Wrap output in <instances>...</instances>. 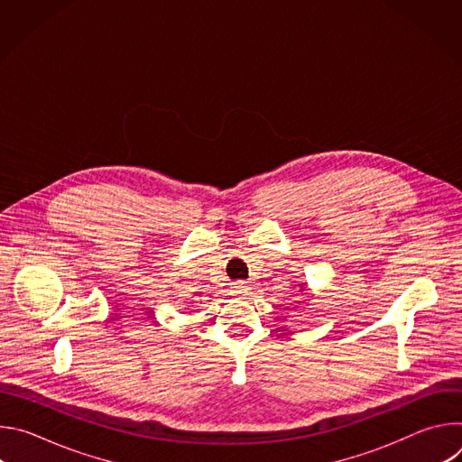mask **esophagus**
Segmentation results:
<instances>
[{
  "label": "esophagus",
  "instance_id": "34e87169",
  "mask_svg": "<svg viewBox=\"0 0 462 462\" xmlns=\"http://www.w3.org/2000/svg\"><path fill=\"white\" fill-rule=\"evenodd\" d=\"M234 285H236V289H237V294H245V292L248 291V287H246L245 282H236Z\"/></svg>",
  "mask_w": 462,
  "mask_h": 462
}]
</instances>
